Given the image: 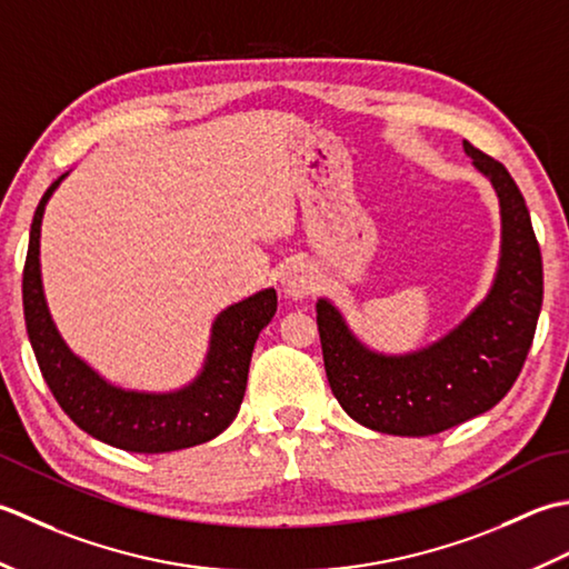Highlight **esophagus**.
Listing matches in <instances>:
<instances>
[{"label":"esophagus","instance_id":"obj_1","mask_svg":"<svg viewBox=\"0 0 569 569\" xmlns=\"http://www.w3.org/2000/svg\"><path fill=\"white\" fill-rule=\"evenodd\" d=\"M282 292L292 299H305L317 289V272L311 264L295 260L282 272Z\"/></svg>","mask_w":569,"mask_h":569}]
</instances>
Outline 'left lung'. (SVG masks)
Listing matches in <instances>:
<instances>
[{"label":"left lung","instance_id":"left-lung-1","mask_svg":"<svg viewBox=\"0 0 569 569\" xmlns=\"http://www.w3.org/2000/svg\"><path fill=\"white\" fill-rule=\"evenodd\" d=\"M501 208V252L489 292L457 327L415 351H378L358 339L331 299L317 323L331 392L368 430L427 437L471 420L501 400L530 351L542 307V258L523 193L511 173L463 139Z\"/></svg>","mask_w":569,"mask_h":569}]
</instances>
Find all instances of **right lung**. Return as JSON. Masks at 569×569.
<instances>
[{
  "label": "right lung",
  "instance_id": "right-lung-1",
  "mask_svg": "<svg viewBox=\"0 0 569 569\" xmlns=\"http://www.w3.org/2000/svg\"><path fill=\"white\" fill-rule=\"evenodd\" d=\"M68 173L46 189L37 206L21 282L27 333L46 386L80 430L110 447L164 455L211 442L240 410L254 341L274 317L277 292L272 287L260 289L218 311L199 373L181 388L137 390L108 380L66 343L43 295L41 220L46 203Z\"/></svg>",
  "mask_w": 569,
  "mask_h": 569
}]
</instances>
